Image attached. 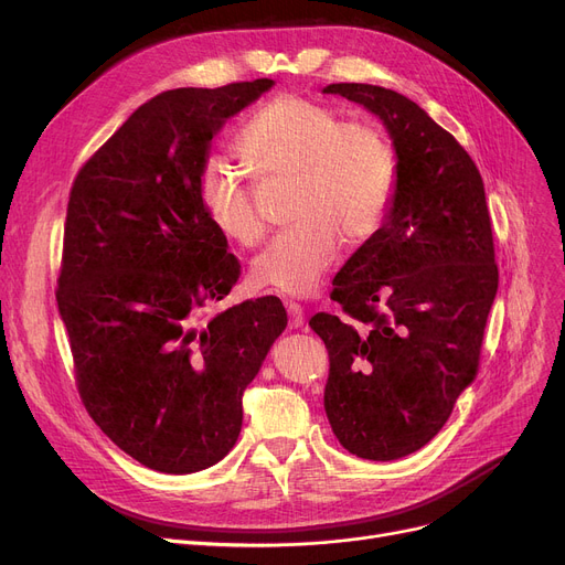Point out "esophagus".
<instances>
[{
  "instance_id": "1",
  "label": "esophagus",
  "mask_w": 565,
  "mask_h": 565,
  "mask_svg": "<svg viewBox=\"0 0 565 565\" xmlns=\"http://www.w3.org/2000/svg\"><path fill=\"white\" fill-rule=\"evenodd\" d=\"M285 308H287V317H289V329H301L303 319H306L303 308L299 303H291V301Z\"/></svg>"
}]
</instances>
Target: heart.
Masks as SVG:
<instances>
[{
  "label": "heart",
  "mask_w": 565,
  "mask_h": 565,
  "mask_svg": "<svg viewBox=\"0 0 565 565\" xmlns=\"http://www.w3.org/2000/svg\"><path fill=\"white\" fill-rule=\"evenodd\" d=\"M236 151L257 179H291L287 218L253 259L257 285L287 297H308L347 244L377 232L391 202L395 160L377 128L340 121L331 107L299 96L262 105L236 138ZM206 221L232 244L253 246L264 218L250 185L211 163L198 185Z\"/></svg>",
  "instance_id": "heart-1"
}]
</instances>
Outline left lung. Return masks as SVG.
<instances>
[{
	"instance_id": "obj_1",
	"label": "left lung",
	"mask_w": 565,
	"mask_h": 565,
	"mask_svg": "<svg viewBox=\"0 0 565 565\" xmlns=\"http://www.w3.org/2000/svg\"><path fill=\"white\" fill-rule=\"evenodd\" d=\"M363 105L386 126L395 185L382 227L344 262L310 329L329 349L324 409L356 458L397 460L448 420L478 372L497 297L492 223L471 156L420 105L393 89L324 87Z\"/></svg>"
}]
</instances>
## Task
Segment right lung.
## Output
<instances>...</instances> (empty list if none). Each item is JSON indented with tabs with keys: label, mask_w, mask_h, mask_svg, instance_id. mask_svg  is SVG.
<instances>
[{
	"label": "right lung",
	"mask_w": 565,
	"mask_h": 565,
	"mask_svg": "<svg viewBox=\"0 0 565 565\" xmlns=\"http://www.w3.org/2000/svg\"><path fill=\"white\" fill-rule=\"evenodd\" d=\"M274 85L153 96L71 188L57 306L77 391L103 433L153 471L193 473L225 458L241 397L287 327L276 297L200 319L241 274L198 195L211 140Z\"/></svg>",
	"instance_id": "add662e5"
}]
</instances>
